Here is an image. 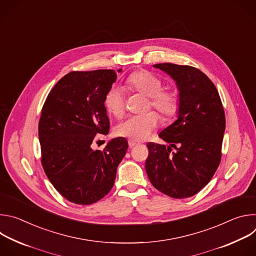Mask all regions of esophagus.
<instances>
[{"label": "esophagus", "mask_w": 256, "mask_h": 256, "mask_svg": "<svg viewBox=\"0 0 256 256\" xmlns=\"http://www.w3.org/2000/svg\"><path fill=\"white\" fill-rule=\"evenodd\" d=\"M136 144H138L136 142H134V140H128V147H130V148H134V147H136Z\"/></svg>", "instance_id": "1"}]
</instances>
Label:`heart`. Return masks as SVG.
Listing matches in <instances>:
<instances>
[{
  "label": "heart",
  "mask_w": 256,
  "mask_h": 256,
  "mask_svg": "<svg viewBox=\"0 0 256 256\" xmlns=\"http://www.w3.org/2000/svg\"><path fill=\"white\" fill-rule=\"evenodd\" d=\"M128 89L149 97V108L152 107L165 118L174 116L179 108L177 95L171 91L163 89L162 80L148 70H136L130 74L126 81ZM106 110L116 118H120L124 112V97L120 87H112L104 97ZM159 116L154 112L144 116H128L120 122L116 126V134L132 140H147L159 124Z\"/></svg>",
  "instance_id": "b5f03b06"
}]
</instances>
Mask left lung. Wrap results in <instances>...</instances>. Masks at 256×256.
<instances>
[{
	"label": "left lung",
	"instance_id": "8db88e82",
	"mask_svg": "<svg viewBox=\"0 0 256 256\" xmlns=\"http://www.w3.org/2000/svg\"><path fill=\"white\" fill-rule=\"evenodd\" d=\"M154 66L176 82L179 108L177 120L159 134L170 146L147 144L146 171L162 194L173 198H190L208 184L221 162L224 108L216 86L198 68L170 62Z\"/></svg>",
	"mask_w": 256,
	"mask_h": 256
}]
</instances>
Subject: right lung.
Returning a JSON list of instances; mask_svg holds the SVG:
<instances>
[{
    "instance_id": "1",
    "label": "right lung",
    "mask_w": 256,
    "mask_h": 256,
    "mask_svg": "<svg viewBox=\"0 0 256 256\" xmlns=\"http://www.w3.org/2000/svg\"><path fill=\"white\" fill-rule=\"evenodd\" d=\"M116 80L114 70L70 72L44 104L38 124L42 164L54 188L70 202L87 206L104 198L126 153L122 136L109 140L103 150L91 147L97 134H108L104 97Z\"/></svg>"
}]
</instances>
